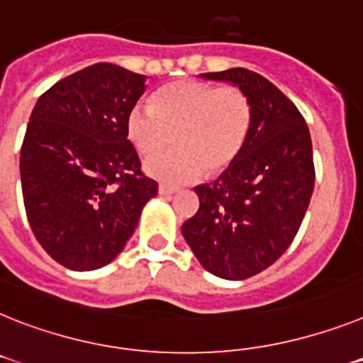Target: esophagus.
<instances>
[{
    "label": "esophagus",
    "instance_id": "1",
    "mask_svg": "<svg viewBox=\"0 0 363 363\" xmlns=\"http://www.w3.org/2000/svg\"><path fill=\"white\" fill-rule=\"evenodd\" d=\"M177 188L175 186H169V184H160L158 186V194H162V196H172V194H175Z\"/></svg>",
    "mask_w": 363,
    "mask_h": 363
}]
</instances>
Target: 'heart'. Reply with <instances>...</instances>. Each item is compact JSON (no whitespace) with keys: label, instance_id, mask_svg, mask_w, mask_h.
<instances>
[{"label":"heart","instance_id":"b5f03b06","mask_svg":"<svg viewBox=\"0 0 363 363\" xmlns=\"http://www.w3.org/2000/svg\"><path fill=\"white\" fill-rule=\"evenodd\" d=\"M251 129V103L236 86L175 81L135 105L127 114V138L142 155H152L177 133L179 147L149 157L144 169L157 181L181 186L223 172L238 158Z\"/></svg>","mask_w":363,"mask_h":363}]
</instances>
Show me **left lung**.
Returning a JSON list of instances; mask_svg holds the SVG:
<instances>
[{"label": "left lung", "mask_w": 363, "mask_h": 363, "mask_svg": "<svg viewBox=\"0 0 363 363\" xmlns=\"http://www.w3.org/2000/svg\"><path fill=\"white\" fill-rule=\"evenodd\" d=\"M240 88L251 103L242 153L214 182L199 184V210L182 236L208 273L245 280L275 264L299 230L315 182L312 138L297 106L245 68L201 73Z\"/></svg>", "instance_id": "8db88e82"}]
</instances>
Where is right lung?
<instances>
[{"instance_id":"1","label":"right lung","mask_w":363,"mask_h":363,"mask_svg":"<svg viewBox=\"0 0 363 363\" xmlns=\"http://www.w3.org/2000/svg\"><path fill=\"white\" fill-rule=\"evenodd\" d=\"M145 81L92 64L55 83L33 108L20 153L23 205L38 243L68 269L111 264L157 196L125 130Z\"/></svg>"}]
</instances>
